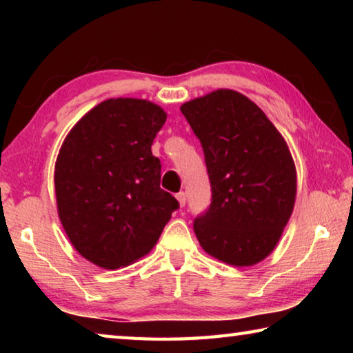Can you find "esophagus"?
Segmentation results:
<instances>
[{
	"label": "esophagus",
	"mask_w": 353,
	"mask_h": 353,
	"mask_svg": "<svg viewBox=\"0 0 353 353\" xmlns=\"http://www.w3.org/2000/svg\"><path fill=\"white\" fill-rule=\"evenodd\" d=\"M176 199L179 201V205L183 207L185 204H187V194L183 193V191H181V193L176 194Z\"/></svg>",
	"instance_id": "34e87169"
}]
</instances>
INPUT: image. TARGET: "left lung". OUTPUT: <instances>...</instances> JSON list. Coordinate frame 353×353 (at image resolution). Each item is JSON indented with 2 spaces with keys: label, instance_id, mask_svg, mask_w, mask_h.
<instances>
[{
  "label": "left lung",
  "instance_id": "8db88e82",
  "mask_svg": "<svg viewBox=\"0 0 353 353\" xmlns=\"http://www.w3.org/2000/svg\"><path fill=\"white\" fill-rule=\"evenodd\" d=\"M181 112L204 149L212 202L194 219L198 241L214 259L252 266L282 236L296 201L288 145L259 105L234 90H214Z\"/></svg>",
  "mask_w": 353,
  "mask_h": 353
}]
</instances>
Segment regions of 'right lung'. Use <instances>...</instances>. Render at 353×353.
I'll list each match as a JSON object with an SVG mask.
<instances>
[{
	"mask_svg": "<svg viewBox=\"0 0 353 353\" xmlns=\"http://www.w3.org/2000/svg\"><path fill=\"white\" fill-rule=\"evenodd\" d=\"M166 121L146 99L112 98L85 113L59 151L57 212L83 259L118 270L151 252L179 202L160 188L151 146Z\"/></svg>",
	"mask_w": 353,
	"mask_h": 353,
	"instance_id": "add662e5",
	"label": "right lung"
}]
</instances>
